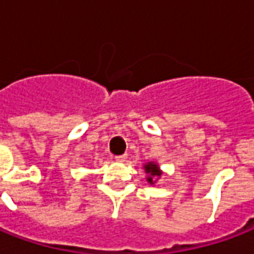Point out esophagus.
<instances>
[{"label":"esophagus","instance_id":"34e87169","mask_svg":"<svg viewBox=\"0 0 254 254\" xmlns=\"http://www.w3.org/2000/svg\"><path fill=\"white\" fill-rule=\"evenodd\" d=\"M127 154L118 155V156H116V160H117V162H120V163H121V162H125V160H127Z\"/></svg>","mask_w":254,"mask_h":254}]
</instances>
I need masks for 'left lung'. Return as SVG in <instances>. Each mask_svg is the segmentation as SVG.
I'll use <instances>...</instances> for the list:
<instances>
[{
	"label": "left lung",
	"mask_w": 254,
	"mask_h": 254,
	"mask_svg": "<svg viewBox=\"0 0 254 254\" xmlns=\"http://www.w3.org/2000/svg\"><path fill=\"white\" fill-rule=\"evenodd\" d=\"M144 170L148 174L147 181H148L151 185H154V182H156V178H159V177L162 176V171L159 170V166L156 165V163H154V162H148L147 165L144 166Z\"/></svg>",
	"instance_id": "obj_1"
}]
</instances>
